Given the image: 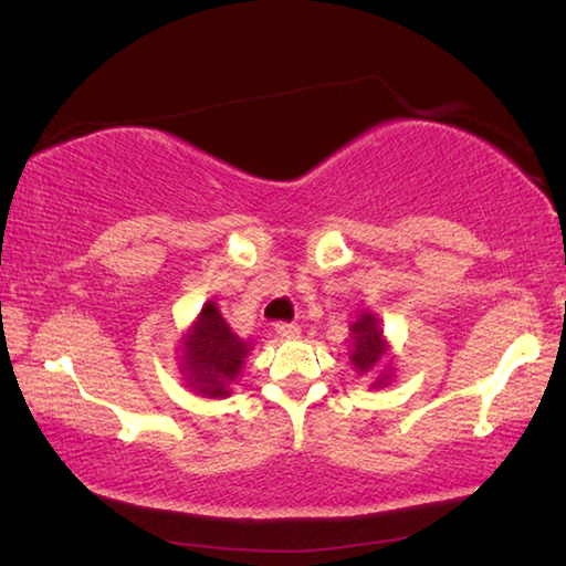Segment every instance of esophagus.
Listing matches in <instances>:
<instances>
[{
    "mask_svg": "<svg viewBox=\"0 0 566 566\" xmlns=\"http://www.w3.org/2000/svg\"><path fill=\"white\" fill-rule=\"evenodd\" d=\"M275 333H277V336H281V338H298L301 328H298V323L281 321V323H275Z\"/></svg>",
    "mask_w": 566,
    "mask_h": 566,
    "instance_id": "1",
    "label": "esophagus"
}]
</instances>
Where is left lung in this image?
Listing matches in <instances>:
<instances>
[{
	"instance_id": "1",
	"label": "left lung",
	"mask_w": 566,
	"mask_h": 566,
	"mask_svg": "<svg viewBox=\"0 0 566 566\" xmlns=\"http://www.w3.org/2000/svg\"><path fill=\"white\" fill-rule=\"evenodd\" d=\"M350 338H354V350H350V364L358 368V374L364 370H370L378 358L386 354L384 338H381V328H378V321L374 318V313H360V318L354 323L350 328Z\"/></svg>"
}]
</instances>
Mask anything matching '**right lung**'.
<instances>
[{
  "label": "right lung",
  "mask_w": 566,
  "mask_h": 566,
  "mask_svg": "<svg viewBox=\"0 0 566 566\" xmlns=\"http://www.w3.org/2000/svg\"><path fill=\"white\" fill-rule=\"evenodd\" d=\"M245 356V340L228 328L216 303H206L185 344L182 370L190 386L206 396H228V386L235 381Z\"/></svg>",
  "instance_id": "add662e5"
}]
</instances>
